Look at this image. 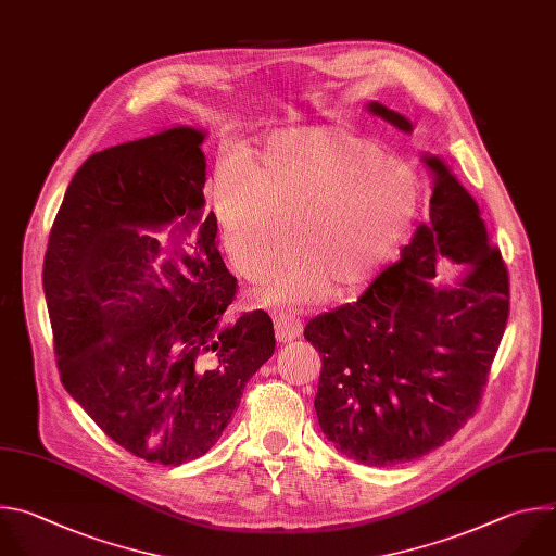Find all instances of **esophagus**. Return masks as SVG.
<instances>
[{"instance_id":"obj_1","label":"esophagus","mask_w":556,"mask_h":556,"mask_svg":"<svg viewBox=\"0 0 556 556\" xmlns=\"http://www.w3.org/2000/svg\"><path fill=\"white\" fill-rule=\"evenodd\" d=\"M274 328H276V340L280 344H289L293 342L295 338H300L302 332V321L289 313H280L274 321Z\"/></svg>"}]
</instances>
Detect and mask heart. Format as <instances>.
I'll return each mask as SVG.
<instances>
[{
  "label": "heart",
  "instance_id": "obj_1",
  "mask_svg": "<svg viewBox=\"0 0 556 556\" xmlns=\"http://www.w3.org/2000/svg\"><path fill=\"white\" fill-rule=\"evenodd\" d=\"M422 205L414 168L338 127L271 136L250 162L220 166L214 212L235 267L269 306H302L366 287L407 239Z\"/></svg>",
  "mask_w": 556,
  "mask_h": 556
}]
</instances>
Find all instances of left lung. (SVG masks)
I'll return each instance as SVG.
<instances>
[{
    "label": "left lung",
    "instance_id": "obj_1",
    "mask_svg": "<svg viewBox=\"0 0 556 556\" xmlns=\"http://www.w3.org/2000/svg\"><path fill=\"white\" fill-rule=\"evenodd\" d=\"M399 131L414 125L370 100ZM429 218L366 293L317 315L304 338L321 355L315 414L346 458L368 467L416 460L471 418L508 319V274L476 199L438 155ZM463 268L445 286L434 269Z\"/></svg>",
    "mask_w": 556,
    "mask_h": 556
}]
</instances>
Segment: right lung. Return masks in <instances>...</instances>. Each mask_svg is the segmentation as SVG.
Here are the masks:
<instances>
[{
    "label": "right lung",
    "mask_w": 556,
    "mask_h": 556,
    "mask_svg": "<svg viewBox=\"0 0 556 556\" xmlns=\"http://www.w3.org/2000/svg\"><path fill=\"white\" fill-rule=\"evenodd\" d=\"M203 140L179 125L93 153L43 261L65 390L121 447L166 467L214 447L276 349L265 311L224 321L237 278L205 212Z\"/></svg>",
    "instance_id": "1"
}]
</instances>
